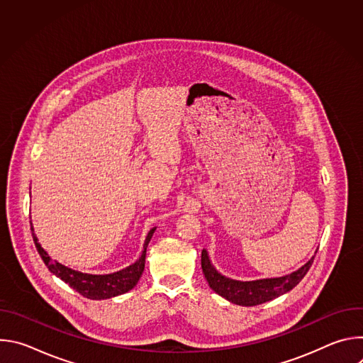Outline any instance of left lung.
Instances as JSON below:
<instances>
[{"instance_id": "obj_1", "label": "left lung", "mask_w": 363, "mask_h": 363, "mask_svg": "<svg viewBox=\"0 0 363 363\" xmlns=\"http://www.w3.org/2000/svg\"><path fill=\"white\" fill-rule=\"evenodd\" d=\"M315 260V255L310 260L301 266L298 270L276 279H262V280H252V281H240L230 277L223 276L216 270L213 266L208 252L202 250L201 252V267L202 273L208 281L210 287L228 301L240 306H257L266 301H270L291 289H294L301 279L306 276L308 269L312 267Z\"/></svg>"}]
</instances>
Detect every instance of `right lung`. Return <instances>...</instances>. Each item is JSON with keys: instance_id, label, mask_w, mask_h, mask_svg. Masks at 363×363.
Segmentation results:
<instances>
[{"instance_id": "1", "label": "right lung", "mask_w": 363, "mask_h": 363, "mask_svg": "<svg viewBox=\"0 0 363 363\" xmlns=\"http://www.w3.org/2000/svg\"><path fill=\"white\" fill-rule=\"evenodd\" d=\"M157 228H152L145 240L143 244V251L142 255L139 257V260L135 262L132 266L112 273V274H87V273H80L76 270H72L55 260H51L50 255L45 252V250L41 247L38 242L37 237L33 235L35 248L38 254L41 255L44 264L47 269L60 277L63 281H66L70 287H73L76 291H79L82 296L91 298V300H101V298H111L119 294H123L129 290H132L136 283L139 281L143 269H145V257H146V247ZM31 231H33V224H31Z\"/></svg>"}]
</instances>
